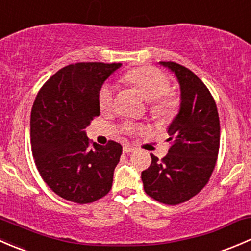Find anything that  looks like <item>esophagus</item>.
Instances as JSON below:
<instances>
[{
  "mask_svg": "<svg viewBox=\"0 0 251 251\" xmlns=\"http://www.w3.org/2000/svg\"><path fill=\"white\" fill-rule=\"evenodd\" d=\"M134 149L133 147H130L129 145H126V146H123V152L125 153H130V152H133Z\"/></svg>",
  "mask_w": 251,
  "mask_h": 251,
  "instance_id": "1",
  "label": "esophagus"
}]
</instances>
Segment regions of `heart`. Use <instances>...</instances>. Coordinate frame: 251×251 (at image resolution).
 <instances>
[{"label": "heart", "instance_id": "heart-1", "mask_svg": "<svg viewBox=\"0 0 251 251\" xmlns=\"http://www.w3.org/2000/svg\"><path fill=\"white\" fill-rule=\"evenodd\" d=\"M125 81L135 88L141 97L150 102V113L157 120H168L176 113L179 98L169 93L170 81L161 70L154 68H140L129 71ZM99 106L102 112H108L113 107V90L104 86L99 92ZM126 130H140L141 126L126 125Z\"/></svg>", "mask_w": 251, "mask_h": 251}]
</instances>
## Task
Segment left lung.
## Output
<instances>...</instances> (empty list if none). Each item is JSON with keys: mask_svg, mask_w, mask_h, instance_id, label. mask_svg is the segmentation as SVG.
I'll return each instance as SVG.
<instances>
[{"mask_svg": "<svg viewBox=\"0 0 251 251\" xmlns=\"http://www.w3.org/2000/svg\"><path fill=\"white\" fill-rule=\"evenodd\" d=\"M159 64L176 76L181 102L168 126L167 156L158 159L151 154L141 180L150 197L176 205L195 197L210 179L220 147V121L213 95L191 70L173 61Z\"/></svg>", "mask_w": 251, "mask_h": 251, "instance_id": "1", "label": "left lung"}]
</instances>
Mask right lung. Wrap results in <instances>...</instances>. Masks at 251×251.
I'll return each instance as SVG.
<instances>
[{
	"mask_svg": "<svg viewBox=\"0 0 251 251\" xmlns=\"http://www.w3.org/2000/svg\"><path fill=\"white\" fill-rule=\"evenodd\" d=\"M122 64L77 63L60 69L38 92L31 110L32 156L43 181L64 200L95 202L110 192L122 146L93 144L84 129L100 115L102 83Z\"/></svg>",
	"mask_w": 251,
	"mask_h": 251,
	"instance_id": "right-lung-1",
	"label": "right lung"
}]
</instances>
